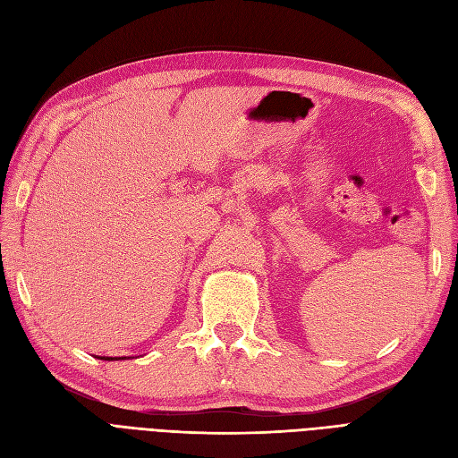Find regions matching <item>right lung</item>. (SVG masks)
<instances>
[{
    "label": "right lung",
    "mask_w": 458,
    "mask_h": 458,
    "mask_svg": "<svg viewBox=\"0 0 458 458\" xmlns=\"http://www.w3.org/2000/svg\"><path fill=\"white\" fill-rule=\"evenodd\" d=\"M101 359V361H120V359H126V357H97Z\"/></svg>",
    "instance_id": "1"
}]
</instances>
